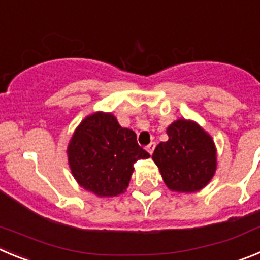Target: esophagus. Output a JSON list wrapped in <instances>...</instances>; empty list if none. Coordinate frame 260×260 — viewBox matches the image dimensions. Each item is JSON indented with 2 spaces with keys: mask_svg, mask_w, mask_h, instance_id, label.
<instances>
[{
  "mask_svg": "<svg viewBox=\"0 0 260 260\" xmlns=\"http://www.w3.org/2000/svg\"><path fill=\"white\" fill-rule=\"evenodd\" d=\"M155 146H156L155 142H151V143L146 147V150L148 151V153H151V155H152L153 150H155Z\"/></svg>",
  "mask_w": 260,
  "mask_h": 260,
  "instance_id": "esophagus-1",
  "label": "esophagus"
}]
</instances>
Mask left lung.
Returning a JSON list of instances; mask_svg holds the SVG:
<instances>
[{
	"mask_svg": "<svg viewBox=\"0 0 260 260\" xmlns=\"http://www.w3.org/2000/svg\"><path fill=\"white\" fill-rule=\"evenodd\" d=\"M167 142L156 146L152 158L172 191L203 189L216 172L212 138L194 121L177 119L167 128Z\"/></svg>",
	"mask_w": 260,
	"mask_h": 260,
	"instance_id": "8db88e82",
	"label": "left lung"
}]
</instances>
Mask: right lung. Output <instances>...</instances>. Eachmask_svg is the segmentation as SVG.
<instances>
[{
  "instance_id": "1",
  "label": "right lung",
  "mask_w": 260,
  "mask_h": 260,
  "mask_svg": "<svg viewBox=\"0 0 260 260\" xmlns=\"http://www.w3.org/2000/svg\"><path fill=\"white\" fill-rule=\"evenodd\" d=\"M68 156L71 173L84 190L98 197H117L127 189L135 162L150 153L113 114L96 112L77 127Z\"/></svg>"
}]
</instances>
